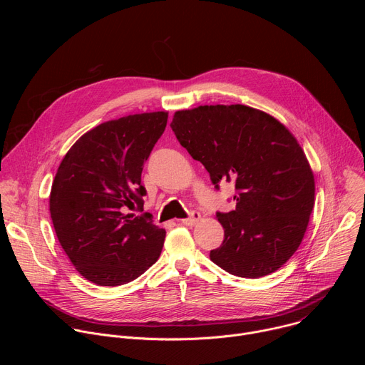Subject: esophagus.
Masks as SVG:
<instances>
[{"label":"esophagus","mask_w":365,"mask_h":365,"mask_svg":"<svg viewBox=\"0 0 365 365\" xmlns=\"http://www.w3.org/2000/svg\"><path fill=\"white\" fill-rule=\"evenodd\" d=\"M199 220H200V214L196 212V211H192L187 218L182 220V224H185V225H195V224H197Z\"/></svg>","instance_id":"1"}]
</instances>
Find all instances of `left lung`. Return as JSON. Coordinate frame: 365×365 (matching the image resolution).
<instances>
[{"label": "left lung", "instance_id": "left-lung-1", "mask_svg": "<svg viewBox=\"0 0 365 365\" xmlns=\"http://www.w3.org/2000/svg\"><path fill=\"white\" fill-rule=\"evenodd\" d=\"M170 127L217 189L221 180L235 185V210L217 212L224 241L212 262L247 279L279 270L299 248L315 203L314 173L293 134L241 103L178 111Z\"/></svg>", "mask_w": 365, "mask_h": 365}]
</instances>
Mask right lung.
I'll return each mask as SVG.
<instances>
[{
    "label": "right lung",
    "mask_w": 365,
    "mask_h": 365,
    "mask_svg": "<svg viewBox=\"0 0 365 365\" xmlns=\"http://www.w3.org/2000/svg\"><path fill=\"white\" fill-rule=\"evenodd\" d=\"M168 113L107 121L66 153L50 192V217L75 269L98 286L135 280L162 252L166 231L143 211L141 172Z\"/></svg>",
    "instance_id": "add662e5"
}]
</instances>
